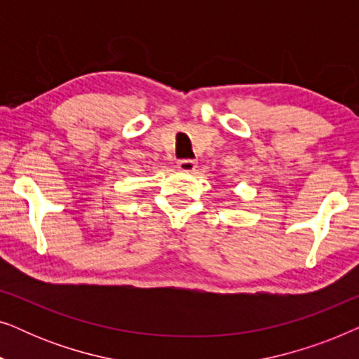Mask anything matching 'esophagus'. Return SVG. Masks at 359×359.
Masks as SVG:
<instances>
[{
	"label": "esophagus",
	"instance_id": "esophagus-1",
	"mask_svg": "<svg viewBox=\"0 0 359 359\" xmlns=\"http://www.w3.org/2000/svg\"><path fill=\"white\" fill-rule=\"evenodd\" d=\"M196 166H198V161H196V160L186 158V160H180L178 161V168L181 171H186V173H189V171H194Z\"/></svg>",
	"mask_w": 359,
	"mask_h": 359
}]
</instances>
